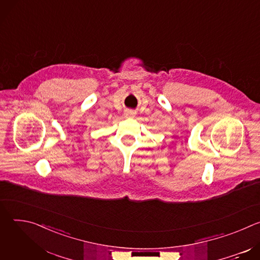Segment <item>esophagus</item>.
I'll return each instance as SVG.
<instances>
[{
  "label": "esophagus",
  "instance_id": "esophagus-1",
  "mask_svg": "<svg viewBox=\"0 0 260 260\" xmlns=\"http://www.w3.org/2000/svg\"><path fill=\"white\" fill-rule=\"evenodd\" d=\"M135 112H134V111H132V110H128V111H126V112H125V116L126 117H134L135 116Z\"/></svg>",
  "mask_w": 260,
  "mask_h": 260
}]
</instances>
